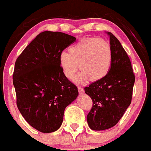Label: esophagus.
I'll use <instances>...</instances> for the list:
<instances>
[{
    "label": "esophagus",
    "mask_w": 151,
    "mask_h": 151,
    "mask_svg": "<svg viewBox=\"0 0 151 151\" xmlns=\"http://www.w3.org/2000/svg\"><path fill=\"white\" fill-rule=\"evenodd\" d=\"M77 89H78V92L80 94H83V93H84V89H83L81 86H78V87H77Z\"/></svg>",
    "instance_id": "1"
}]
</instances>
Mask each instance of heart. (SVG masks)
Returning a JSON list of instances; mask_svg holds the SVG:
<instances>
[{
	"label": "heart",
	"mask_w": 151,
	"mask_h": 151,
	"mask_svg": "<svg viewBox=\"0 0 151 151\" xmlns=\"http://www.w3.org/2000/svg\"><path fill=\"white\" fill-rule=\"evenodd\" d=\"M59 63L63 73L72 80L77 71L79 83L89 78L90 81H99L109 72L112 63V49L107 40L99 37H85L69 48L68 52H62Z\"/></svg>",
	"instance_id": "heart-1"
}]
</instances>
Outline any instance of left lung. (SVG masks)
<instances>
[{"label": "left lung", "instance_id": "1", "mask_svg": "<svg viewBox=\"0 0 151 151\" xmlns=\"http://www.w3.org/2000/svg\"><path fill=\"white\" fill-rule=\"evenodd\" d=\"M108 35L112 49L111 69L104 78L84 88L92 101L87 123L96 131L111 128L119 121L131 104L135 80L131 61L120 42L112 33Z\"/></svg>", "mask_w": 151, "mask_h": 151}]
</instances>
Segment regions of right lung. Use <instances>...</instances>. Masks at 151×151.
Listing matches in <instances>:
<instances>
[{
    "label": "right lung",
    "mask_w": 151,
    "mask_h": 151,
    "mask_svg": "<svg viewBox=\"0 0 151 151\" xmlns=\"http://www.w3.org/2000/svg\"><path fill=\"white\" fill-rule=\"evenodd\" d=\"M76 41L59 32H41L15 63L13 83L19 111L30 126L44 133L56 131L64 111L78 96L77 87L65 76L59 56Z\"/></svg>",
    "instance_id": "right-lung-1"
}]
</instances>
